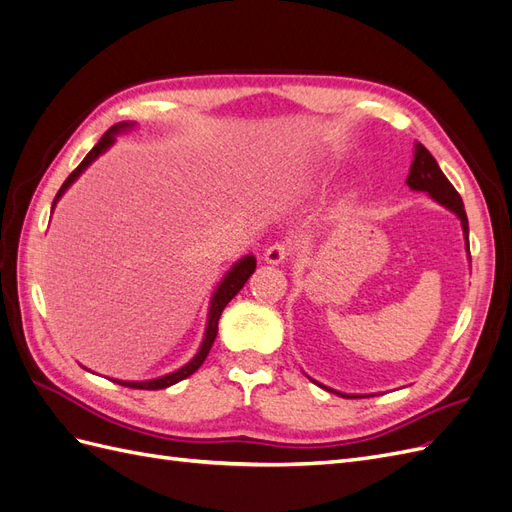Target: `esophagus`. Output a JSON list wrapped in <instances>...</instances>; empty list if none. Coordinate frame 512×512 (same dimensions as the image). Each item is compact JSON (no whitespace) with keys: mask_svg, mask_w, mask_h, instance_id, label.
<instances>
[{"mask_svg":"<svg viewBox=\"0 0 512 512\" xmlns=\"http://www.w3.org/2000/svg\"><path fill=\"white\" fill-rule=\"evenodd\" d=\"M294 254V247L288 241H277L273 245H269L265 250V260L269 265H282L290 256Z\"/></svg>","mask_w":512,"mask_h":512,"instance_id":"esophagus-1","label":"esophagus"}]
</instances>
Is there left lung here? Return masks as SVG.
Wrapping results in <instances>:
<instances>
[{"instance_id": "left-lung-1", "label": "left lung", "mask_w": 512, "mask_h": 512, "mask_svg": "<svg viewBox=\"0 0 512 512\" xmlns=\"http://www.w3.org/2000/svg\"><path fill=\"white\" fill-rule=\"evenodd\" d=\"M408 188L418 190V192H427L433 200H438L440 205H444L446 209H451L457 218L461 220L463 226V235H466V247L470 250V243H468V215L466 209H463V200L459 196V192L453 188V183L446 179V175L440 170L438 162L433 160L431 153L421 145L416 143V151H414V160L410 166V175L406 179ZM322 386V384H318ZM322 389H327V386H322ZM331 393H337L333 389H327ZM342 395V393H337ZM348 399H359V395H342Z\"/></svg>"}]
</instances>
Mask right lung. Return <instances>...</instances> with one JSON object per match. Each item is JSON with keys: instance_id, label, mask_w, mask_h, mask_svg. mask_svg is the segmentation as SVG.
<instances>
[{"instance_id": "1", "label": "right lung", "mask_w": 512, "mask_h": 512, "mask_svg": "<svg viewBox=\"0 0 512 512\" xmlns=\"http://www.w3.org/2000/svg\"><path fill=\"white\" fill-rule=\"evenodd\" d=\"M130 126H132V123H117V126H113L111 130H108V132L100 138V143L87 153L85 160L72 170L70 177L64 181V185H61L57 196H55V203H57V198L68 190V185H70L76 177H79V175L83 173V170H85L91 162H94L104 149H108V147L113 145L115 134L121 132V130L130 128ZM55 203H53V205H55ZM254 269H256L254 256H245V258H241V260L237 262L235 267H232V269L228 271V275L224 277L222 284L218 286V290H215V294H213V301H211V307H209V322H207V333H205V339H203V346H200L198 354L194 356V359H192L188 365H183L181 369L173 371V374L156 378V380H147V382H119V384H121V386H130V389L158 391V389H166V386H170V384H175V382H179V380H185L188 376H192L194 371L205 363L207 354H209V350H211V346H213V342H215V335H218V322H220V316H222V312H224V307H226L232 299H235V294L245 286L247 280H250V275L254 273Z\"/></svg>"}]
</instances>
